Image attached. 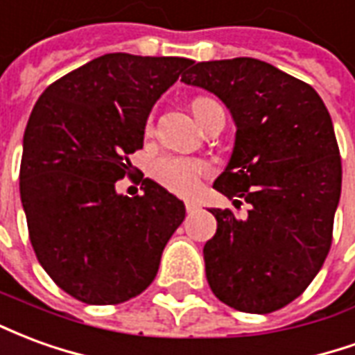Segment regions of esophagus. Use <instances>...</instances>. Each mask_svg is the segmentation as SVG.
<instances>
[{
	"label": "esophagus",
	"instance_id": "esophagus-1",
	"mask_svg": "<svg viewBox=\"0 0 355 355\" xmlns=\"http://www.w3.org/2000/svg\"><path fill=\"white\" fill-rule=\"evenodd\" d=\"M184 205L188 213H196V211H200V203H198V201H186Z\"/></svg>",
	"mask_w": 355,
	"mask_h": 355
}]
</instances>
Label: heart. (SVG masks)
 I'll return each instance as SVG.
<instances>
[{
    "mask_svg": "<svg viewBox=\"0 0 355 355\" xmlns=\"http://www.w3.org/2000/svg\"><path fill=\"white\" fill-rule=\"evenodd\" d=\"M213 102L215 101L205 98V96H198L192 102L196 117L201 119L205 108ZM150 123L152 121H148V129H150ZM150 175L154 177L155 182H159L163 188H167L171 192L178 193V196H192L200 188L201 178L211 175V165L205 159H198V157L163 154L152 162Z\"/></svg>",
    "mask_w": 355,
    "mask_h": 355,
    "instance_id": "obj_1",
    "label": "heart"
}]
</instances>
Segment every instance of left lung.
I'll list each match as a JSON object with an SVG mask.
<instances>
[{
    "instance_id": "left-lung-1",
    "label": "left lung",
    "mask_w": 355,
    "mask_h": 355,
    "mask_svg": "<svg viewBox=\"0 0 355 355\" xmlns=\"http://www.w3.org/2000/svg\"><path fill=\"white\" fill-rule=\"evenodd\" d=\"M182 81L230 110L236 142L213 188L251 205L243 220L211 209L209 287L239 312L279 310L312 283L333 241L343 165L331 116L313 87L257 58L198 62Z\"/></svg>"
}]
</instances>
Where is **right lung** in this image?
Here are the masks:
<instances>
[{"instance_id":"obj_1","label":"right lung","mask_w":355,"mask_h":355,"mask_svg":"<svg viewBox=\"0 0 355 355\" xmlns=\"http://www.w3.org/2000/svg\"><path fill=\"white\" fill-rule=\"evenodd\" d=\"M190 64L102 55L51 83L30 114L20 162L30 241L51 279L85 304L140 295L184 220V203L154 180L132 198L116 182L131 175L155 101Z\"/></svg>"}]
</instances>
